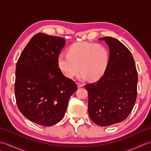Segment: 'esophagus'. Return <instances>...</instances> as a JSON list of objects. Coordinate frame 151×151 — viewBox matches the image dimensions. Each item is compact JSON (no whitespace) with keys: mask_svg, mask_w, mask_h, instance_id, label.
I'll return each instance as SVG.
<instances>
[{"mask_svg":"<svg viewBox=\"0 0 151 151\" xmlns=\"http://www.w3.org/2000/svg\"><path fill=\"white\" fill-rule=\"evenodd\" d=\"M77 86H78V87H82L83 86L81 83H77Z\"/></svg>","mask_w":151,"mask_h":151,"instance_id":"esophagus-1","label":"esophagus"}]
</instances>
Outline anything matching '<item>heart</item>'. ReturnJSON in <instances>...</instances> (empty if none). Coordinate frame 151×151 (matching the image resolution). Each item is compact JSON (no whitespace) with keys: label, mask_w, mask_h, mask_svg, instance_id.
I'll return each instance as SVG.
<instances>
[{"label":"heart","mask_w":151,"mask_h":151,"mask_svg":"<svg viewBox=\"0 0 151 151\" xmlns=\"http://www.w3.org/2000/svg\"><path fill=\"white\" fill-rule=\"evenodd\" d=\"M109 60V51L104 45L78 42L69 47L68 55H58L57 63L59 69L68 78H73L80 69L79 80H96L104 75Z\"/></svg>","instance_id":"heart-1"}]
</instances>
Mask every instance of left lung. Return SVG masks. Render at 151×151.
<instances>
[{"mask_svg":"<svg viewBox=\"0 0 151 151\" xmlns=\"http://www.w3.org/2000/svg\"><path fill=\"white\" fill-rule=\"evenodd\" d=\"M109 50V60L104 75L84 86L88 92V111L92 121L101 127L124 121L134 107L138 74L131 52L111 37L100 38Z\"/></svg>","mask_w":151,"mask_h":151,"instance_id":"obj_1","label":"left lung"}]
</instances>
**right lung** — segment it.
<instances>
[{
  "label": "right lung",
  "instance_id": "right-lung-1",
  "mask_svg": "<svg viewBox=\"0 0 151 151\" xmlns=\"http://www.w3.org/2000/svg\"><path fill=\"white\" fill-rule=\"evenodd\" d=\"M65 45L61 37L34 35L17 61L15 83L17 104L28 120L43 126L60 121L76 84L59 69L57 58Z\"/></svg>",
  "mask_w": 151,
  "mask_h": 151
}]
</instances>
